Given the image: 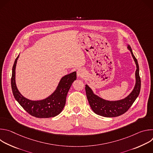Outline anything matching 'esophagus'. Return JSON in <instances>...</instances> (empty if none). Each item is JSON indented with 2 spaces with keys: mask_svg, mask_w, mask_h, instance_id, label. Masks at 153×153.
<instances>
[{
  "mask_svg": "<svg viewBox=\"0 0 153 153\" xmlns=\"http://www.w3.org/2000/svg\"><path fill=\"white\" fill-rule=\"evenodd\" d=\"M85 74H86V73H85V71L83 69L80 68L77 71V76L78 77L83 78L85 76Z\"/></svg>",
  "mask_w": 153,
  "mask_h": 153,
  "instance_id": "34e87169",
  "label": "esophagus"
}]
</instances>
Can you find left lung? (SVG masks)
<instances>
[{
	"label": "left lung",
	"mask_w": 153,
	"mask_h": 153,
	"mask_svg": "<svg viewBox=\"0 0 153 153\" xmlns=\"http://www.w3.org/2000/svg\"><path fill=\"white\" fill-rule=\"evenodd\" d=\"M128 49L131 52L136 65V84L133 90L125 98L115 101L105 100L96 95L88 85H85L86 97L92 110L97 115L106 117H114L119 116L126 113L133 105L138 97L141 86L140 77L139 76V67L137 60L134 56L132 49L128 45Z\"/></svg>",
	"instance_id": "left-lung-1"
}]
</instances>
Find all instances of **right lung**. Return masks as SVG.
Returning a JSON list of instances; mask_svg holds the SVG:
<instances>
[{"label": "right lung", "instance_id": "obj_1", "mask_svg": "<svg viewBox=\"0 0 153 153\" xmlns=\"http://www.w3.org/2000/svg\"><path fill=\"white\" fill-rule=\"evenodd\" d=\"M19 55L16 59L12 70L11 88L14 98L30 115L37 118L53 117L59 114L65 106L68 92L76 80V72L65 75L60 80L56 90L50 96L40 100H31L24 97L16 84V67Z\"/></svg>", "mask_w": 153, "mask_h": 153}]
</instances>
